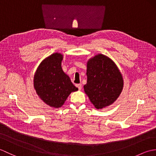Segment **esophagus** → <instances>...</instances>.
I'll use <instances>...</instances> for the list:
<instances>
[{
  "label": "esophagus",
  "instance_id": "34e87169",
  "mask_svg": "<svg viewBox=\"0 0 156 156\" xmlns=\"http://www.w3.org/2000/svg\"><path fill=\"white\" fill-rule=\"evenodd\" d=\"M76 87H78V88L79 89V90H81V89H82V84H76Z\"/></svg>",
  "mask_w": 156,
  "mask_h": 156
}]
</instances>
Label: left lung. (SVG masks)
Masks as SVG:
<instances>
[{"instance_id": "8db88e82", "label": "left lung", "mask_w": 156, "mask_h": 156, "mask_svg": "<svg viewBox=\"0 0 156 156\" xmlns=\"http://www.w3.org/2000/svg\"><path fill=\"white\" fill-rule=\"evenodd\" d=\"M87 83L85 93L97 109L112 105L123 88V78L115 63L103 54H98L87 62Z\"/></svg>"}]
</instances>
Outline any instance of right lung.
Masks as SVG:
<instances>
[{
	"mask_svg": "<svg viewBox=\"0 0 156 156\" xmlns=\"http://www.w3.org/2000/svg\"><path fill=\"white\" fill-rule=\"evenodd\" d=\"M63 55L54 53L45 58L36 70L34 86L39 97L49 107L58 108L71 92L78 89L62 68Z\"/></svg>",
	"mask_w": 156,
	"mask_h": 156,
	"instance_id": "1",
	"label": "right lung"
}]
</instances>
